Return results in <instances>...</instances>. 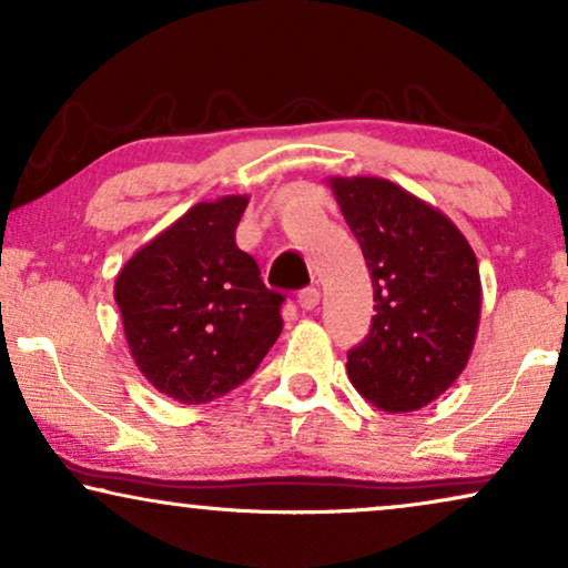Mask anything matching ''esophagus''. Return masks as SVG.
<instances>
[{
  "label": "esophagus",
  "mask_w": 568,
  "mask_h": 568,
  "mask_svg": "<svg viewBox=\"0 0 568 568\" xmlns=\"http://www.w3.org/2000/svg\"><path fill=\"white\" fill-rule=\"evenodd\" d=\"M297 302L302 310H315L317 305H321V290H317V286H307V290L300 292Z\"/></svg>",
  "instance_id": "obj_1"
}]
</instances>
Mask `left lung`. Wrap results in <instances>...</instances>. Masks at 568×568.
Returning <instances> with one entry per match:
<instances>
[{
	"instance_id": "obj_1",
	"label": "left lung",
	"mask_w": 568,
	"mask_h": 568,
	"mask_svg": "<svg viewBox=\"0 0 568 568\" xmlns=\"http://www.w3.org/2000/svg\"><path fill=\"white\" fill-rule=\"evenodd\" d=\"M328 185L375 290L369 336L348 352V379L387 414L429 406L460 377L476 344V253L449 216L398 183L356 175Z\"/></svg>"
}]
</instances>
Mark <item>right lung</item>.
I'll return each instance as SVG.
<instances>
[{
	"label": "right lung",
	"instance_id": "add662e5",
	"mask_svg": "<svg viewBox=\"0 0 568 568\" xmlns=\"http://www.w3.org/2000/svg\"><path fill=\"white\" fill-rule=\"evenodd\" d=\"M245 206L247 196L201 201L115 276L113 297L139 372L185 406L243 385L282 333L284 297L235 243Z\"/></svg>",
	"mask_w": 568,
	"mask_h": 568
}]
</instances>
